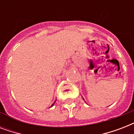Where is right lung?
Returning <instances> with one entry per match:
<instances>
[{
	"label": "right lung",
	"mask_w": 134,
	"mask_h": 134,
	"mask_svg": "<svg viewBox=\"0 0 134 134\" xmlns=\"http://www.w3.org/2000/svg\"><path fill=\"white\" fill-rule=\"evenodd\" d=\"M55 102H53V104H52V105H51V107H52V106H53V105H54V104H55Z\"/></svg>",
	"instance_id": "add662e5"
}]
</instances>
